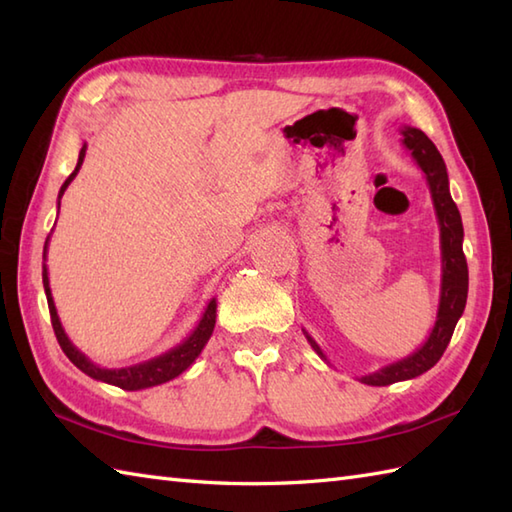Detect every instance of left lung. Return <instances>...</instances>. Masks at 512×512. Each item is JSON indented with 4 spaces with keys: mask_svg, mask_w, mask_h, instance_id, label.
Listing matches in <instances>:
<instances>
[{
    "mask_svg": "<svg viewBox=\"0 0 512 512\" xmlns=\"http://www.w3.org/2000/svg\"><path fill=\"white\" fill-rule=\"evenodd\" d=\"M400 134H402L400 138L402 147L411 151L413 160H416V165L422 169L424 178H427L433 209H436V217L440 224V250H442L440 303H438L436 323H433L427 341H424L416 352L400 358L396 363L380 367L372 374L358 378L361 383L374 385V387H385L391 383H400V380L416 378L436 365L440 361V356L444 354V350H447L455 325H458L464 312L466 295H469V268H466V257L462 250L464 228H462V217H460L458 206H455L449 191L447 165H444L436 145H433L427 138V134L420 132V129L402 127ZM303 334H306L312 350L317 352L325 363H328V356L323 354L319 343L314 341L306 330H303Z\"/></svg>",
    "mask_w": 512,
    "mask_h": 512,
    "instance_id": "obj_1",
    "label": "left lung"
}]
</instances>
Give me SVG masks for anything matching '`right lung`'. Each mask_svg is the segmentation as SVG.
Masks as SVG:
<instances>
[{"mask_svg": "<svg viewBox=\"0 0 512 512\" xmlns=\"http://www.w3.org/2000/svg\"><path fill=\"white\" fill-rule=\"evenodd\" d=\"M85 149L88 145L83 143L81 151H79V162H76L74 171L68 176L61 184V191H59V202L57 206H61V198L65 189H68V184L76 178V173H79L81 165H83V158H85ZM48 242L50 237L46 239V246H43V262H46V253H48ZM43 290H46V299H48V308H50V319H52V328L54 334H57V341L61 345V350L65 352V356L70 358V361L81 369L83 374H88L94 380H101V383L107 385H116L121 389L127 391H138V389H147V387H156L167 383V380L180 376L184 369L191 367L195 358L200 356V352L204 350V345L209 343L213 328H215V312H217V301L215 297L209 301V306L204 308V314L200 323L195 325V330L184 339L180 345L171 347L169 352L160 354L156 358H149L145 363H136V365H129V367H118V369H107V367H99L96 363H92L88 356H85L79 347H76L70 339L68 334H65L63 325L59 321V314L57 308H54V299H52V290H50V279H48V268L43 264Z\"/></svg>", "mask_w": 512, "mask_h": 512, "instance_id": "obj_1", "label": "right lung"}]
</instances>
